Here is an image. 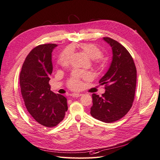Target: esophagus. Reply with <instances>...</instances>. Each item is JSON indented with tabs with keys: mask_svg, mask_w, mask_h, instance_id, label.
Here are the masks:
<instances>
[{
	"mask_svg": "<svg viewBox=\"0 0 160 160\" xmlns=\"http://www.w3.org/2000/svg\"><path fill=\"white\" fill-rule=\"evenodd\" d=\"M71 96H72V97H74V98H78V97L82 96V93H73L71 94Z\"/></svg>",
	"mask_w": 160,
	"mask_h": 160,
	"instance_id": "34e87169",
	"label": "esophagus"
}]
</instances>
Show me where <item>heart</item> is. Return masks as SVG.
<instances>
[{"mask_svg":"<svg viewBox=\"0 0 160 160\" xmlns=\"http://www.w3.org/2000/svg\"><path fill=\"white\" fill-rule=\"evenodd\" d=\"M77 47L80 49L84 54L92 60H94L96 64H99V58H101L103 55V51L102 49L94 44L92 43H80L77 45ZM70 57V53L69 51H66L64 52L60 58V64L62 66H67L69 62ZM88 78L89 76L86 72H79L76 71L73 77L68 82V86L72 89H77L80 86V78Z\"/></svg>","mask_w":160,"mask_h":160,"instance_id":"1","label":"heart"}]
</instances>
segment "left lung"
Here are the masks:
<instances>
[{"instance_id": "1", "label": "left lung", "mask_w": 160, "mask_h": 160, "mask_svg": "<svg viewBox=\"0 0 160 160\" xmlns=\"http://www.w3.org/2000/svg\"><path fill=\"white\" fill-rule=\"evenodd\" d=\"M112 49V61L107 72L99 80L105 84V92L100 97L92 94L93 105L90 114L104 122L119 120L131 109L134 101L137 69L128 51L117 41L103 38Z\"/></svg>"}]
</instances>
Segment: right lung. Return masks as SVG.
Listing matches in <instances>:
<instances>
[{"mask_svg": "<svg viewBox=\"0 0 160 160\" xmlns=\"http://www.w3.org/2000/svg\"><path fill=\"white\" fill-rule=\"evenodd\" d=\"M57 44L35 47L22 65L20 74L22 96L26 108L33 119L47 127L60 123L68 110L67 98L51 90L52 52Z\"/></svg>", "mask_w": 160, "mask_h": 160, "instance_id": "1", "label": "right lung"}]
</instances>
